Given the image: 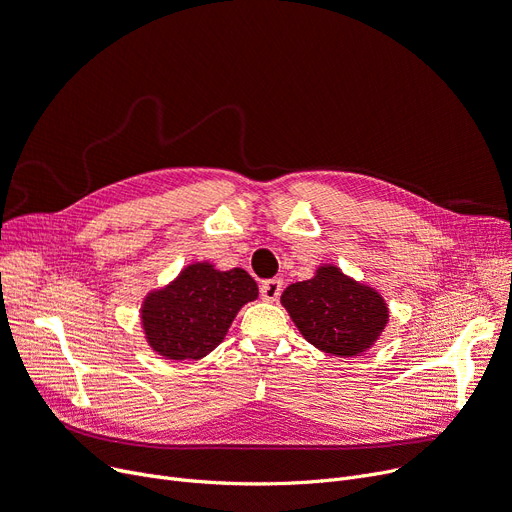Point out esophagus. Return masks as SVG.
Instances as JSON below:
<instances>
[{
    "mask_svg": "<svg viewBox=\"0 0 512 512\" xmlns=\"http://www.w3.org/2000/svg\"><path fill=\"white\" fill-rule=\"evenodd\" d=\"M283 281L281 279H266L260 283V296L266 302H275L281 296Z\"/></svg>",
    "mask_w": 512,
    "mask_h": 512,
    "instance_id": "34e87169",
    "label": "esophagus"
}]
</instances>
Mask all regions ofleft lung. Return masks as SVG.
Here are the masks:
<instances>
[{
    "instance_id": "1",
    "label": "left lung",
    "mask_w": 512,
    "mask_h": 512,
    "mask_svg": "<svg viewBox=\"0 0 512 512\" xmlns=\"http://www.w3.org/2000/svg\"><path fill=\"white\" fill-rule=\"evenodd\" d=\"M281 304L306 342L333 356H356L371 348L387 323V306L371 287L323 266L314 279L289 285Z\"/></svg>"
}]
</instances>
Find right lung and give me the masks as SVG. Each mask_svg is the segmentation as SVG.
Returning a JSON list of instances; mask_svg holds the SVG:
<instances>
[{
	"instance_id": "1",
	"label": "right lung",
	"mask_w": 512,
	"mask_h": 512,
	"mask_svg": "<svg viewBox=\"0 0 512 512\" xmlns=\"http://www.w3.org/2000/svg\"><path fill=\"white\" fill-rule=\"evenodd\" d=\"M256 298L258 285L243 269L191 264L173 285L145 300L143 329L162 356L196 360L223 342L237 310Z\"/></svg>"
}]
</instances>
